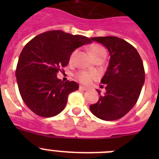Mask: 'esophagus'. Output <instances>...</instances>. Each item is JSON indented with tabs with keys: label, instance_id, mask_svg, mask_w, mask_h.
<instances>
[{
	"label": "esophagus",
	"instance_id": "obj_1",
	"mask_svg": "<svg viewBox=\"0 0 159 159\" xmlns=\"http://www.w3.org/2000/svg\"><path fill=\"white\" fill-rule=\"evenodd\" d=\"M80 89L83 90V91H87L88 88H87V87H84V86H83V85H80Z\"/></svg>",
	"mask_w": 159,
	"mask_h": 159
}]
</instances>
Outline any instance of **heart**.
<instances>
[{
  "mask_svg": "<svg viewBox=\"0 0 159 159\" xmlns=\"http://www.w3.org/2000/svg\"><path fill=\"white\" fill-rule=\"evenodd\" d=\"M90 52H91V54L93 57V58H96V57H101V56H106V51L105 49L100 45H98V44H95V45L92 46L91 48H90ZM76 52H73L71 53V57H70V60L72 61L74 57H75V55ZM77 78L79 79V80H80L82 83L84 84H88L90 83L92 80L95 78V74L92 72H88V71H80V72L77 74Z\"/></svg>",
  "mask_w": 159,
  "mask_h": 159,
  "instance_id": "obj_1",
  "label": "heart"
}]
</instances>
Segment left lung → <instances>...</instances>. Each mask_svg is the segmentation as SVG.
<instances>
[{"mask_svg":"<svg viewBox=\"0 0 159 159\" xmlns=\"http://www.w3.org/2000/svg\"><path fill=\"white\" fill-rule=\"evenodd\" d=\"M91 40L107 48L110 60L101 80L106 92L90 106V110L99 119L113 121L128 113L139 97L145 81L143 61L137 50L123 39L99 36ZM96 91L100 95V91Z\"/></svg>","mask_w":159,"mask_h":159,"instance_id":"obj_1","label":"left lung"}]
</instances>
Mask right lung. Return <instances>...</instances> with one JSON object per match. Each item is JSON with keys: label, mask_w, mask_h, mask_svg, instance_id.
I'll return each instance as SVG.
<instances>
[{"label": "right lung", "mask_w": 159, "mask_h": 159, "mask_svg": "<svg viewBox=\"0 0 159 159\" xmlns=\"http://www.w3.org/2000/svg\"><path fill=\"white\" fill-rule=\"evenodd\" d=\"M92 42L86 36L54 30L38 35L25 46L16 77L22 99L32 112L48 118L64 110L67 96L78 90L79 84L64 83L57 78V73L68 64L75 49Z\"/></svg>", "instance_id": "add662e5"}]
</instances>
